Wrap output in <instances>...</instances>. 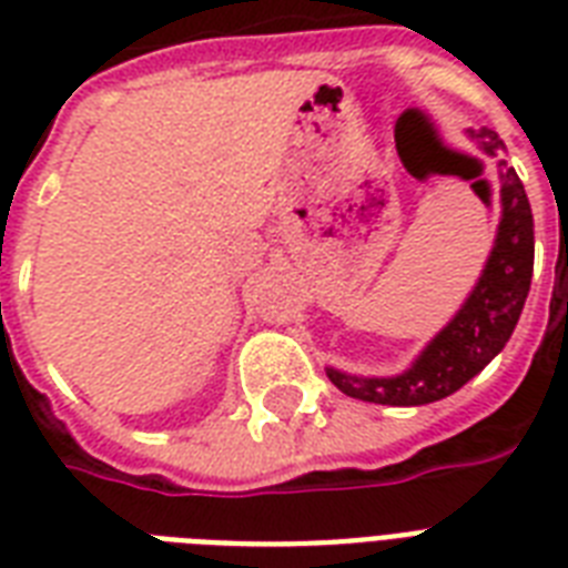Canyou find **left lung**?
<instances>
[{"mask_svg":"<svg viewBox=\"0 0 568 568\" xmlns=\"http://www.w3.org/2000/svg\"><path fill=\"white\" fill-rule=\"evenodd\" d=\"M486 153L495 155L501 141L489 129L471 132ZM501 226L484 276L457 318L433 338L409 372L400 377H347L329 368V379L345 395L388 406H422L454 395L477 372L493 363L519 324L521 306L534 274V214L525 185L513 168L501 171Z\"/></svg>","mask_w":568,"mask_h":568,"instance_id":"8db88e82","label":"left lung"}]
</instances>
